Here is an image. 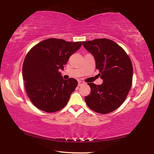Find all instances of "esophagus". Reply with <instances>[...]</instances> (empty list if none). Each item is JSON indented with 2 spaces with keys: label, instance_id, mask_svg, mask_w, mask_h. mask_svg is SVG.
I'll list each match as a JSON object with an SVG mask.
<instances>
[{
  "label": "esophagus",
  "instance_id": "34e87169",
  "mask_svg": "<svg viewBox=\"0 0 154 154\" xmlns=\"http://www.w3.org/2000/svg\"><path fill=\"white\" fill-rule=\"evenodd\" d=\"M83 84H85V83L83 82H82V81H78V85H79V86H80V85H83Z\"/></svg>",
  "mask_w": 154,
  "mask_h": 154
}]
</instances>
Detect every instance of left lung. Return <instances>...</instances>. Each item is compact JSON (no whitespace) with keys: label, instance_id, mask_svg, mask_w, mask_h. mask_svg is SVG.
Instances as JSON below:
<instances>
[{"label":"left lung","instance_id":"obj_1","mask_svg":"<svg viewBox=\"0 0 154 154\" xmlns=\"http://www.w3.org/2000/svg\"><path fill=\"white\" fill-rule=\"evenodd\" d=\"M92 54L103 82L89 83L91 92L85 97L88 107L98 113H110L124 102L132 85L133 68L129 56L116 43L107 38L83 41Z\"/></svg>","mask_w":154,"mask_h":154}]
</instances>
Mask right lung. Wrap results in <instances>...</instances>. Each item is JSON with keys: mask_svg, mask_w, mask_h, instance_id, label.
I'll use <instances>...</instances> for the list:
<instances>
[{"mask_svg": "<svg viewBox=\"0 0 154 154\" xmlns=\"http://www.w3.org/2000/svg\"><path fill=\"white\" fill-rule=\"evenodd\" d=\"M82 42L48 38L28 51L22 66L26 92L36 107L48 113L64 108L77 86V81L65 80L59 72L64 70L72 54Z\"/></svg>", "mask_w": 154, "mask_h": 154, "instance_id": "right-lung-1", "label": "right lung"}]
</instances>
